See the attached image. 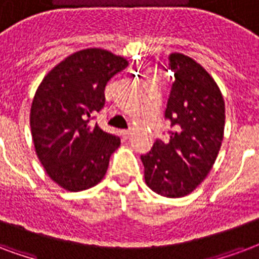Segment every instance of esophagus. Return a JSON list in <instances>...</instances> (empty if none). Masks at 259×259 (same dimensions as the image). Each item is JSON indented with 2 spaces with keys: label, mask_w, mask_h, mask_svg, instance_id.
<instances>
[{
  "label": "esophagus",
  "mask_w": 259,
  "mask_h": 259,
  "mask_svg": "<svg viewBox=\"0 0 259 259\" xmlns=\"http://www.w3.org/2000/svg\"><path fill=\"white\" fill-rule=\"evenodd\" d=\"M121 135L124 139H128V138H130V135H131V131H130V130H125V131L121 132Z\"/></svg>",
  "instance_id": "34e87169"
}]
</instances>
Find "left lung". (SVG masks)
Wrapping results in <instances>:
<instances>
[{
  "instance_id": "obj_1",
  "label": "left lung",
  "mask_w": 259,
  "mask_h": 259,
  "mask_svg": "<svg viewBox=\"0 0 259 259\" xmlns=\"http://www.w3.org/2000/svg\"><path fill=\"white\" fill-rule=\"evenodd\" d=\"M172 85L164 118L167 139H156L141 156L149 188L165 197H184L212 168L225 128V102L212 77L189 56L169 55Z\"/></svg>"
}]
</instances>
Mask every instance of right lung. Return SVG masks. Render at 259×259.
Listing matches in <instances>:
<instances>
[{
	"label": "right lung",
	"mask_w": 259,
	"mask_h": 259,
	"mask_svg": "<svg viewBox=\"0 0 259 259\" xmlns=\"http://www.w3.org/2000/svg\"><path fill=\"white\" fill-rule=\"evenodd\" d=\"M127 66L109 51H80L55 66L34 95L30 127L35 152L51 179L70 192L101 182L120 146V138L91 121L105 107L107 81Z\"/></svg>",
	"instance_id": "add662e5"
}]
</instances>
